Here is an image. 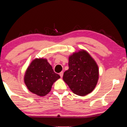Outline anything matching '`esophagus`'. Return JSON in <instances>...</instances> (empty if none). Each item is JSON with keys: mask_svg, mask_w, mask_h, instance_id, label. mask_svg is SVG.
<instances>
[{"mask_svg": "<svg viewBox=\"0 0 127 127\" xmlns=\"http://www.w3.org/2000/svg\"><path fill=\"white\" fill-rule=\"evenodd\" d=\"M59 75H60V76H61V78H62V77H63V72H61V73H60Z\"/></svg>", "mask_w": 127, "mask_h": 127, "instance_id": "esophagus-1", "label": "esophagus"}]
</instances>
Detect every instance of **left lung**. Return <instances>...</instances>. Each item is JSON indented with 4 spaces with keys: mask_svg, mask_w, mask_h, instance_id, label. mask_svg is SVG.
I'll return each instance as SVG.
<instances>
[{
    "mask_svg": "<svg viewBox=\"0 0 127 127\" xmlns=\"http://www.w3.org/2000/svg\"><path fill=\"white\" fill-rule=\"evenodd\" d=\"M68 65L63 78L73 92L85 96L93 91L98 81V68L91 55L85 50L74 53L69 57Z\"/></svg>",
    "mask_w": 127,
    "mask_h": 127,
    "instance_id": "8db88e82",
    "label": "left lung"
}]
</instances>
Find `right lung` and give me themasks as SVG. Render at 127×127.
Returning a JSON list of instances; mask_svg holds the SVG:
<instances>
[{"label":"right lung","mask_w":127,"mask_h":127,"mask_svg":"<svg viewBox=\"0 0 127 127\" xmlns=\"http://www.w3.org/2000/svg\"><path fill=\"white\" fill-rule=\"evenodd\" d=\"M59 78L46 59H35L26 70L24 81L29 91L44 96L50 91L54 82Z\"/></svg>","instance_id":"1"}]
</instances>
